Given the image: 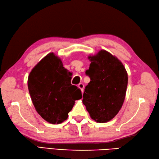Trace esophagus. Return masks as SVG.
I'll use <instances>...</instances> for the list:
<instances>
[{
    "mask_svg": "<svg viewBox=\"0 0 159 159\" xmlns=\"http://www.w3.org/2000/svg\"><path fill=\"white\" fill-rule=\"evenodd\" d=\"M78 87L80 89L81 91L83 92V89H84V84L83 83H79L78 84Z\"/></svg>",
    "mask_w": 159,
    "mask_h": 159,
    "instance_id": "esophagus-1",
    "label": "esophagus"
}]
</instances>
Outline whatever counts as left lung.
Here are the masks:
<instances>
[{"instance_id":"obj_1","label":"left lung","mask_w":159,"mask_h":159,"mask_svg":"<svg viewBox=\"0 0 159 159\" xmlns=\"http://www.w3.org/2000/svg\"><path fill=\"white\" fill-rule=\"evenodd\" d=\"M89 59L91 62L86 75L91 81L85 87L83 103L93 120L105 123L117 114L124 103L128 73L121 61L105 50Z\"/></svg>"}]
</instances>
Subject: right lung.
<instances>
[{
    "mask_svg": "<svg viewBox=\"0 0 159 159\" xmlns=\"http://www.w3.org/2000/svg\"><path fill=\"white\" fill-rule=\"evenodd\" d=\"M72 73L50 53L32 69L28 89L36 111L43 120L58 124L67 120L75 101L82 98L80 89L71 84Z\"/></svg>",
    "mask_w": 159,
    "mask_h": 159,
    "instance_id": "obj_1",
    "label": "right lung"
}]
</instances>
